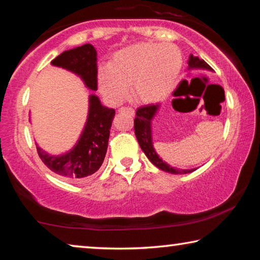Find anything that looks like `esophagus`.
Instances as JSON below:
<instances>
[{"mask_svg": "<svg viewBox=\"0 0 260 260\" xmlns=\"http://www.w3.org/2000/svg\"><path fill=\"white\" fill-rule=\"evenodd\" d=\"M119 112H127V113H131L132 116H134L135 114V111H134V109L133 108H129V107H122V108H120L119 109Z\"/></svg>", "mask_w": 260, "mask_h": 260, "instance_id": "obj_1", "label": "esophagus"}]
</instances>
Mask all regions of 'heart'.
<instances>
[{
  "label": "heart",
  "mask_w": 260,
  "mask_h": 260,
  "mask_svg": "<svg viewBox=\"0 0 260 260\" xmlns=\"http://www.w3.org/2000/svg\"><path fill=\"white\" fill-rule=\"evenodd\" d=\"M182 54L172 43L142 41L116 51L99 74V87L112 103L131 94L136 102L152 104L166 99L181 72Z\"/></svg>",
  "instance_id": "b5f03b06"
}]
</instances>
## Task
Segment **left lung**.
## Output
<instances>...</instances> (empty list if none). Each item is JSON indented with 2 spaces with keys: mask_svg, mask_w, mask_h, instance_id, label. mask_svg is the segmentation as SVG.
Returning <instances> with one entry per match:
<instances>
[{
  "mask_svg": "<svg viewBox=\"0 0 260 260\" xmlns=\"http://www.w3.org/2000/svg\"><path fill=\"white\" fill-rule=\"evenodd\" d=\"M188 69H200V70H208V71H213L212 68L206 63L205 60L200 59L199 57H195L190 55L188 59ZM159 104H150V105H144L136 110V117L134 119V132L135 136L138 139V142L140 144L142 151L146 153L148 159L150 160L153 165L157 166L158 169L165 172L172 173V174H187L191 173L196 169L191 170H179L172 167L167 164L161 158L157 155V152L153 148L152 143V129L151 124L152 119L155 118L156 113L159 110Z\"/></svg>",
  "mask_w": 260,
  "mask_h": 260,
  "instance_id": "obj_1",
  "label": "left lung"
}]
</instances>
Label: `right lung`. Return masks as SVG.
<instances>
[{
  "mask_svg": "<svg viewBox=\"0 0 260 260\" xmlns=\"http://www.w3.org/2000/svg\"><path fill=\"white\" fill-rule=\"evenodd\" d=\"M51 65L77 74L87 88L98 90V52L89 43L61 52L51 60ZM114 114V110L102 105L98 96L89 95L87 121L76 146L65 153L55 156L37 144L41 160L52 172L72 181H81L90 177L104 160Z\"/></svg>",
  "mask_w": 260,
  "mask_h": 260,
  "instance_id": "right-lung-1",
  "label": "right lung"
}]
</instances>
